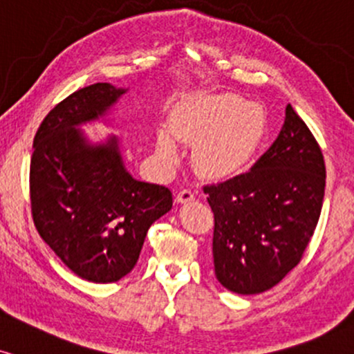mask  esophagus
Masks as SVG:
<instances>
[{"mask_svg": "<svg viewBox=\"0 0 354 354\" xmlns=\"http://www.w3.org/2000/svg\"><path fill=\"white\" fill-rule=\"evenodd\" d=\"M194 199V193L191 189H181L180 193L176 194V201L178 203H189Z\"/></svg>", "mask_w": 354, "mask_h": 354, "instance_id": "esophagus-1", "label": "esophagus"}]
</instances>
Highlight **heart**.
<instances>
[{"label": "heart", "instance_id": "obj_1", "mask_svg": "<svg viewBox=\"0 0 354 354\" xmlns=\"http://www.w3.org/2000/svg\"><path fill=\"white\" fill-rule=\"evenodd\" d=\"M173 133L196 143L194 161L204 173L227 174L241 169L261 150L269 135V115L259 104H249L236 93L199 97L178 110ZM158 150L176 153L171 135L161 131Z\"/></svg>", "mask_w": 354, "mask_h": 354}]
</instances>
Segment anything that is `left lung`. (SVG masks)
Segmentation results:
<instances>
[{"instance_id": "left-lung-1", "label": "left lung", "mask_w": 354, "mask_h": 354, "mask_svg": "<svg viewBox=\"0 0 354 354\" xmlns=\"http://www.w3.org/2000/svg\"><path fill=\"white\" fill-rule=\"evenodd\" d=\"M325 178L320 145L288 104L279 136L249 171L204 186L223 287L239 295L262 293L301 261L320 219Z\"/></svg>"}]
</instances>
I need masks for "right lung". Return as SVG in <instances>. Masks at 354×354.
I'll list each match as a JSON object with an SVG mask.
<instances>
[{"instance_id":"1","label":"right lung","mask_w":354,"mask_h":354,"mask_svg":"<svg viewBox=\"0 0 354 354\" xmlns=\"http://www.w3.org/2000/svg\"><path fill=\"white\" fill-rule=\"evenodd\" d=\"M123 92L99 82L59 102L36 131L29 169L37 232L74 274L95 283L130 274L150 225L173 206L166 186L131 178L115 136L91 145L75 129Z\"/></svg>"}]
</instances>
